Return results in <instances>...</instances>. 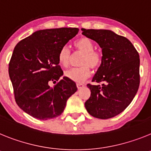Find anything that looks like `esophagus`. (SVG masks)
<instances>
[{
	"label": "esophagus",
	"instance_id": "obj_1",
	"mask_svg": "<svg viewBox=\"0 0 151 151\" xmlns=\"http://www.w3.org/2000/svg\"><path fill=\"white\" fill-rule=\"evenodd\" d=\"M77 86L78 90H81V89H82L84 86V85L82 84V83H77Z\"/></svg>",
	"mask_w": 151,
	"mask_h": 151
}]
</instances>
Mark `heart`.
I'll return each instance as SVG.
<instances>
[{
    "instance_id": "obj_1",
    "label": "heart",
    "mask_w": 151,
    "mask_h": 151,
    "mask_svg": "<svg viewBox=\"0 0 151 151\" xmlns=\"http://www.w3.org/2000/svg\"><path fill=\"white\" fill-rule=\"evenodd\" d=\"M74 48L77 52L83 53L78 68H72L65 71V76L76 83H82L90 75L93 69H96L102 63V55L99 52L93 50L94 45L90 39L87 38H81L74 42ZM71 53L69 48L64 46L60 49L58 53V62L64 67L68 66L70 63Z\"/></svg>"
}]
</instances>
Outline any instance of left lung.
<instances>
[{
	"instance_id": "1",
	"label": "left lung",
	"mask_w": 151,
	"mask_h": 151,
	"mask_svg": "<svg viewBox=\"0 0 151 151\" xmlns=\"http://www.w3.org/2000/svg\"><path fill=\"white\" fill-rule=\"evenodd\" d=\"M82 34L99 44L102 63L87 84L91 94L85 102L90 115L107 119L123 112L135 96L140 84L139 54L127 38L108 29H81Z\"/></svg>"
}]
</instances>
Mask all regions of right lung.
<instances>
[{
    "label": "right lung",
    "mask_w": 151,
    "mask_h": 151,
    "mask_svg": "<svg viewBox=\"0 0 151 151\" xmlns=\"http://www.w3.org/2000/svg\"><path fill=\"white\" fill-rule=\"evenodd\" d=\"M77 28L38 30L17 44L9 63L18 106L40 120L58 117L68 98L77 91L74 81L63 75L58 53L78 33ZM52 82L56 84L51 88Z\"/></svg>",
    "instance_id": "1"
}]
</instances>
